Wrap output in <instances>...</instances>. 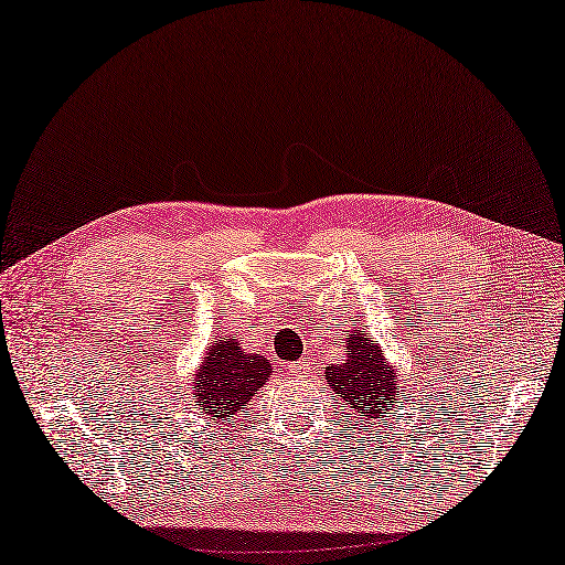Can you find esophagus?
<instances>
[{"mask_svg": "<svg viewBox=\"0 0 565 565\" xmlns=\"http://www.w3.org/2000/svg\"><path fill=\"white\" fill-rule=\"evenodd\" d=\"M309 371V362L301 360V362H295V364H287V374H290L292 379H301Z\"/></svg>", "mask_w": 565, "mask_h": 565, "instance_id": "esophagus-1", "label": "esophagus"}]
</instances>
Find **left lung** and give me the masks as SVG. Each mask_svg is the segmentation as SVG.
<instances>
[{"label": "left lung", "instance_id": "8db88e82", "mask_svg": "<svg viewBox=\"0 0 565 565\" xmlns=\"http://www.w3.org/2000/svg\"><path fill=\"white\" fill-rule=\"evenodd\" d=\"M326 379L342 403L369 419L381 422L393 415V403L401 397L393 366L386 364L379 342L369 340L364 330L348 338V360L326 366Z\"/></svg>", "mask_w": 565, "mask_h": 565}]
</instances>
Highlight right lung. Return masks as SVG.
Segmentation results:
<instances>
[{"mask_svg":"<svg viewBox=\"0 0 565 565\" xmlns=\"http://www.w3.org/2000/svg\"><path fill=\"white\" fill-rule=\"evenodd\" d=\"M273 369L266 356L246 354L235 338L213 340L194 374V397L209 419L237 415L260 386H266Z\"/></svg>","mask_w":565,"mask_h":565,"instance_id":"right-lung-1","label":"right lung"}]
</instances>
